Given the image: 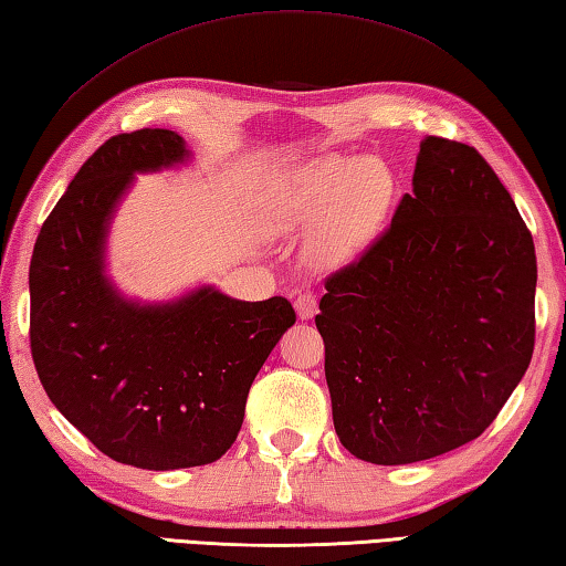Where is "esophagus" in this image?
<instances>
[{"mask_svg":"<svg viewBox=\"0 0 566 566\" xmlns=\"http://www.w3.org/2000/svg\"><path fill=\"white\" fill-rule=\"evenodd\" d=\"M294 310L296 316L302 318V322H310V318L316 314L318 310V302H316V294L314 292H300L294 300Z\"/></svg>","mask_w":566,"mask_h":566,"instance_id":"esophagus-1","label":"esophagus"}]
</instances>
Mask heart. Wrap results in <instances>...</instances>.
I'll return each instance as SVG.
<instances>
[{
  "label": "heart",
  "instance_id": "obj_1",
  "mask_svg": "<svg viewBox=\"0 0 566 566\" xmlns=\"http://www.w3.org/2000/svg\"><path fill=\"white\" fill-rule=\"evenodd\" d=\"M396 182L376 158H314L286 172L274 192V222L284 232L314 221L310 254L316 264L338 266L361 252L381 230Z\"/></svg>",
  "mask_w": 566,
  "mask_h": 566
}]
</instances>
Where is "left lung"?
Segmentation results:
<instances>
[{"mask_svg":"<svg viewBox=\"0 0 566 566\" xmlns=\"http://www.w3.org/2000/svg\"><path fill=\"white\" fill-rule=\"evenodd\" d=\"M324 286L316 328L334 428L366 462L408 465L470 443L527 371L534 242L465 143H420L413 192Z\"/></svg>","mask_w":566,"mask_h":566,"instance_id":"obj_1","label":"left lung"}]
</instances>
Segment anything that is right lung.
<instances>
[{"label":"right lung","instance_id":"add662e5","mask_svg":"<svg viewBox=\"0 0 566 566\" xmlns=\"http://www.w3.org/2000/svg\"><path fill=\"white\" fill-rule=\"evenodd\" d=\"M190 153L178 133L108 138L51 210L29 264V344L39 381L101 453L143 470L208 465L228 453L250 386L296 322L284 296L230 300L212 286L138 304L104 274L113 210L133 172Z\"/></svg>","mask_w":566,"mask_h":566}]
</instances>
